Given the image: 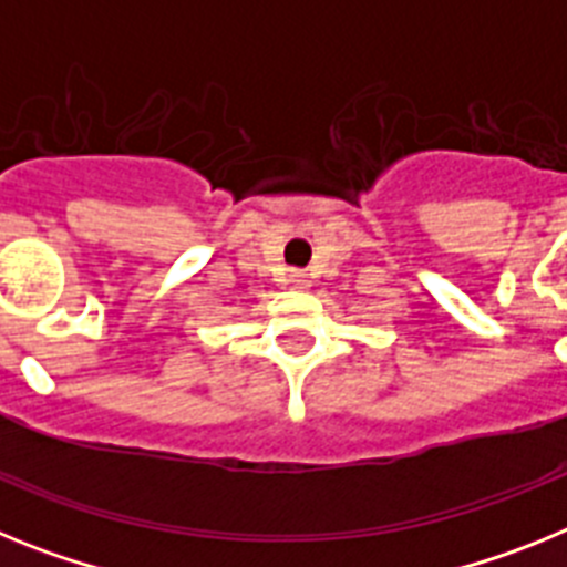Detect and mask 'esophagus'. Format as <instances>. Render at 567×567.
<instances>
[{
    "instance_id": "1",
    "label": "esophagus",
    "mask_w": 567,
    "mask_h": 567,
    "mask_svg": "<svg viewBox=\"0 0 567 567\" xmlns=\"http://www.w3.org/2000/svg\"><path fill=\"white\" fill-rule=\"evenodd\" d=\"M287 284H289V287H295V289H303L309 280H307V275H303V272H289Z\"/></svg>"
}]
</instances>
